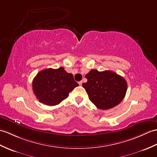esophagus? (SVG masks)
Here are the masks:
<instances>
[{"mask_svg": "<svg viewBox=\"0 0 157 157\" xmlns=\"http://www.w3.org/2000/svg\"><path fill=\"white\" fill-rule=\"evenodd\" d=\"M78 83H79V86H82V81H80V82H78Z\"/></svg>", "mask_w": 157, "mask_h": 157, "instance_id": "esophagus-1", "label": "esophagus"}]
</instances>
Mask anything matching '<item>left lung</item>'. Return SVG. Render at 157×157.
Segmentation results:
<instances>
[{"instance_id":"1","label":"left lung","mask_w":157,"mask_h":157,"mask_svg":"<svg viewBox=\"0 0 157 157\" xmlns=\"http://www.w3.org/2000/svg\"><path fill=\"white\" fill-rule=\"evenodd\" d=\"M82 86L90 100L101 110H108L121 102L127 91V83L122 76L112 71L92 70L86 75Z\"/></svg>"}]
</instances>
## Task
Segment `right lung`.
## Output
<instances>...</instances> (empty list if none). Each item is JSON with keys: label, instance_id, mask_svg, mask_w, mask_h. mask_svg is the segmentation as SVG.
Returning <instances> with one entry per match:
<instances>
[{"label": "right lung", "instance_id": "right-lung-1", "mask_svg": "<svg viewBox=\"0 0 157 157\" xmlns=\"http://www.w3.org/2000/svg\"><path fill=\"white\" fill-rule=\"evenodd\" d=\"M33 90L40 102L56 105L66 99L69 93L79 86L63 67L49 68L39 71L33 80Z\"/></svg>", "mask_w": 157, "mask_h": 157}]
</instances>
